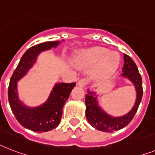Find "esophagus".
I'll return each mask as SVG.
<instances>
[{
	"label": "esophagus",
	"mask_w": 155,
	"mask_h": 155,
	"mask_svg": "<svg viewBox=\"0 0 155 155\" xmlns=\"http://www.w3.org/2000/svg\"><path fill=\"white\" fill-rule=\"evenodd\" d=\"M86 84H87V81L85 78L80 79V80L78 81V86L82 87V88H84V87L86 85Z\"/></svg>",
	"instance_id": "1"
}]
</instances>
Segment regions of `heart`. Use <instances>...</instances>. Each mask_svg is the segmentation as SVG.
<instances>
[{
    "instance_id": "obj_1",
    "label": "heart",
    "mask_w": 155,
    "mask_h": 155,
    "mask_svg": "<svg viewBox=\"0 0 155 155\" xmlns=\"http://www.w3.org/2000/svg\"><path fill=\"white\" fill-rule=\"evenodd\" d=\"M80 67L88 68L98 64L94 70L97 78H106L114 74L120 65V56L116 52H109L105 48L94 47L81 52L75 58Z\"/></svg>"
}]
</instances>
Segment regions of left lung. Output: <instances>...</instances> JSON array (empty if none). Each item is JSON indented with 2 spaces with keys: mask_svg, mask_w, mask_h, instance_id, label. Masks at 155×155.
Listing matches in <instances>:
<instances>
[{
  "mask_svg": "<svg viewBox=\"0 0 155 155\" xmlns=\"http://www.w3.org/2000/svg\"><path fill=\"white\" fill-rule=\"evenodd\" d=\"M124 64L123 66V74L120 75L124 78L129 80L135 86L136 91V100L135 104L127 114L122 116H112L99 106L97 101V94L96 92L88 90L85 95V116L94 128L104 132H113L124 128L128 124L137 112L139 104L141 102L143 97V85L142 78L135 62L127 54H124Z\"/></svg>",
  "mask_w": 155,
  "mask_h": 155,
  "instance_id": "1",
  "label": "left lung"
}]
</instances>
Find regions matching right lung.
<instances>
[{
	"label": "right lung",
	"mask_w": 155,
	"mask_h": 155,
	"mask_svg": "<svg viewBox=\"0 0 155 155\" xmlns=\"http://www.w3.org/2000/svg\"><path fill=\"white\" fill-rule=\"evenodd\" d=\"M60 43V41L46 42L29 48L22 56L10 80L8 96L12 111L20 124L35 132H45L58 126L64 104L76 83H56L45 103L37 107H28L19 98L17 82L32 67L41 52L55 48Z\"/></svg>",
	"instance_id": "add662e5"
}]
</instances>
